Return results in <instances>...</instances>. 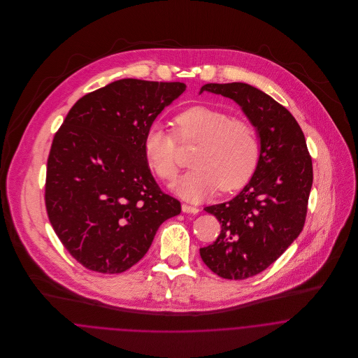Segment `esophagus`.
<instances>
[{"label": "esophagus", "instance_id": "1", "mask_svg": "<svg viewBox=\"0 0 358 358\" xmlns=\"http://www.w3.org/2000/svg\"><path fill=\"white\" fill-rule=\"evenodd\" d=\"M182 210L185 213H199L200 209L197 206H193V205L183 204L182 205Z\"/></svg>", "mask_w": 358, "mask_h": 358}]
</instances>
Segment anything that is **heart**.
Returning a JSON list of instances; mask_svg holds the SVG:
<instances>
[{
	"mask_svg": "<svg viewBox=\"0 0 358 358\" xmlns=\"http://www.w3.org/2000/svg\"><path fill=\"white\" fill-rule=\"evenodd\" d=\"M176 135L183 143H197L192 158L194 169L182 175L172 190L189 201H200L219 187L229 193L243 187L255 171L259 138L247 121L205 106L190 107L175 118ZM143 152L148 164L162 180H171L180 168L173 132L155 124L145 135Z\"/></svg>",
	"mask_w": 358,
	"mask_h": 358,
	"instance_id": "1",
	"label": "heart"
}]
</instances>
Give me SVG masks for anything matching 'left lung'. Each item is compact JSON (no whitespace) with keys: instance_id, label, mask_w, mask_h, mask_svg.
I'll list each match as a JSON object with an SVG mask.
<instances>
[{"instance_id":"obj_1","label":"left lung","mask_w":358,"mask_h":358,"mask_svg":"<svg viewBox=\"0 0 358 358\" xmlns=\"http://www.w3.org/2000/svg\"><path fill=\"white\" fill-rule=\"evenodd\" d=\"M237 103L256 129L260 152L247 186L230 201L204 208L222 224L219 237L200 248L219 277L244 280L266 270L301 234L313 185L305 135L294 115L271 96L244 83L205 84Z\"/></svg>"}]
</instances>
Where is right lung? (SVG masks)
I'll return each instance as SVG.
<instances>
[{"instance_id": "right-lung-1", "label": "right lung", "mask_w": 358, "mask_h": 358, "mask_svg": "<svg viewBox=\"0 0 358 358\" xmlns=\"http://www.w3.org/2000/svg\"><path fill=\"white\" fill-rule=\"evenodd\" d=\"M185 90L183 83L122 78L78 99L56 132L45 205L56 236L84 267L128 270L158 227L180 213V203L154 180L143 139Z\"/></svg>"}]
</instances>
